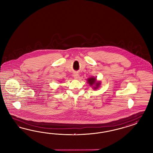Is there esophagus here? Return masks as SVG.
<instances>
[{
	"label": "esophagus",
	"instance_id": "34e87169",
	"mask_svg": "<svg viewBox=\"0 0 153 153\" xmlns=\"http://www.w3.org/2000/svg\"><path fill=\"white\" fill-rule=\"evenodd\" d=\"M74 78L75 79H79V76L77 74H74Z\"/></svg>",
	"mask_w": 153,
	"mask_h": 153
}]
</instances>
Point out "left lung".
Here are the masks:
<instances>
[{"label": "left lung", "mask_w": 153, "mask_h": 153, "mask_svg": "<svg viewBox=\"0 0 153 153\" xmlns=\"http://www.w3.org/2000/svg\"><path fill=\"white\" fill-rule=\"evenodd\" d=\"M88 84L90 85V86H94L93 88L94 89H97V88H99V87L100 86V81H97V78L95 77H90V78H88ZM95 84L96 86L95 87H94L93 85Z\"/></svg>", "instance_id": "8db88e82"}]
</instances>
